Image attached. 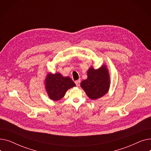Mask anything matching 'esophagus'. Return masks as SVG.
<instances>
[{"instance_id": "34e87169", "label": "esophagus", "mask_w": 151, "mask_h": 151, "mask_svg": "<svg viewBox=\"0 0 151 151\" xmlns=\"http://www.w3.org/2000/svg\"><path fill=\"white\" fill-rule=\"evenodd\" d=\"M80 82H81V81H80V80H77V81H75V84H76V85L77 86H80Z\"/></svg>"}]
</instances>
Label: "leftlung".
Here are the masks:
<instances>
[{"label": "left lung", "instance_id": "1", "mask_svg": "<svg viewBox=\"0 0 151 151\" xmlns=\"http://www.w3.org/2000/svg\"><path fill=\"white\" fill-rule=\"evenodd\" d=\"M87 74L88 78L82 81L80 85L89 98L96 100L108 93L111 81L106 65H103L97 69L91 66Z\"/></svg>", "mask_w": 151, "mask_h": 151}]
</instances>
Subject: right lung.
<instances>
[{
  "instance_id": "obj_1",
  "label": "right lung",
  "mask_w": 151,
  "mask_h": 151,
  "mask_svg": "<svg viewBox=\"0 0 151 151\" xmlns=\"http://www.w3.org/2000/svg\"><path fill=\"white\" fill-rule=\"evenodd\" d=\"M45 88L49 98L53 101H58L64 97L67 91L76 84L68 76H63L57 72H47L44 80Z\"/></svg>"
}]
</instances>
